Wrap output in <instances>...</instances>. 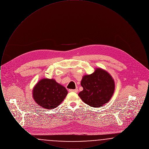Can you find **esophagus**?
I'll return each instance as SVG.
<instances>
[{
  "instance_id": "esophagus-1",
  "label": "esophagus",
  "mask_w": 149,
  "mask_h": 149,
  "mask_svg": "<svg viewBox=\"0 0 149 149\" xmlns=\"http://www.w3.org/2000/svg\"><path fill=\"white\" fill-rule=\"evenodd\" d=\"M69 92H72L77 93L78 92V90L77 89H69Z\"/></svg>"
}]
</instances>
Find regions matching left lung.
<instances>
[{
  "instance_id": "8db88e82",
  "label": "left lung",
  "mask_w": 149,
  "mask_h": 149,
  "mask_svg": "<svg viewBox=\"0 0 149 149\" xmlns=\"http://www.w3.org/2000/svg\"><path fill=\"white\" fill-rule=\"evenodd\" d=\"M81 85L83 90L79 96L86 104L97 108L107 103L113 94L114 82L105 70L98 68L91 75L83 77Z\"/></svg>"
}]
</instances>
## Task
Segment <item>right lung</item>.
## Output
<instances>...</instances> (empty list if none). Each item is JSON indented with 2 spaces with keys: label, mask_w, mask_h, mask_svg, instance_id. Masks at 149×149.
Returning a JSON list of instances; mask_svg holds the SVG:
<instances>
[{
  "label": "right lung",
  "mask_w": 149,
  "mask_h": 149,
  "mask_svg": "<svg viewBox=\"0 0 149 149\" xmlns=\"http://www.w3.org/2000/svg\"><path fill=\"white\" fill-rule=\"evenodd\" d=\"M67 94L66 89L54 79H41L33 90L36 102L46 109H53L60 105Z\"/></svg>",
  "instance_id": "add662e5"
}]
</instances>
